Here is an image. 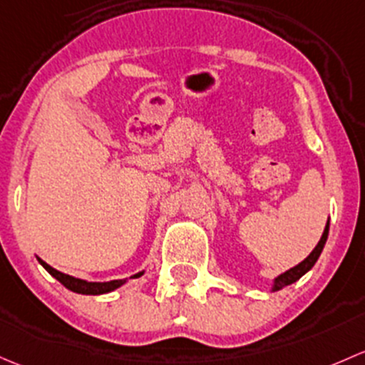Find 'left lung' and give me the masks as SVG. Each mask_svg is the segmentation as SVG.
<instances>
[{
    "mask_svg": "<svg viewBox=\"0 0 365 365\" xmlns=\"http://www.w3.org/2000/svg\"><path fill=\"white\" fill-rule=\"evenodd\" d=\"M327 237H329V223H327L325 230H323V235H322L320 242H318L317 247H314V250L311 251L309 257H307L306 260L300 262L299 265L292 267L290 270H287V272H283V274H281V276H277L276 279H274L272 292L281 290V288H284V287H288V284L295 283V281L300 279V277H302L304 274L307 272V270L313 269V265L317 264V260H318V258H320V255H322V251H323V246H325V242H327Z\"/></svg>",
    "mask_w": 365,
    "mask_h": 365,
    "instance_id": "1",
    "label": "left lung"
}]
</instances>
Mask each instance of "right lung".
I'll list each match as a JSON object with an SVG mask.
<instances>
[{"mask_svg": "<svg viewBox=\"0 0 365 365\" xmlns=\"http://www.w3.org/2000/svg\"><path fill=\"white\" fill-rule=\"evenodd\" d=\"M40 264L43 265V269L47 270L51 276H54L63 287H66L68 290L75 292V294H82V295H101V294H108V292L115 290V288L123 287L126 283V279H114V281H107V283H95V281H84V279H78V277L68 276V274H63L59 270L52 269L51 265L45 264L42 258H38ZM144 274V270L131 277H140Z\"/></svg>", "mask_w": 365, "mask_h": 365, "instance_id": "1", "label": "right lung"}]
</instances>
